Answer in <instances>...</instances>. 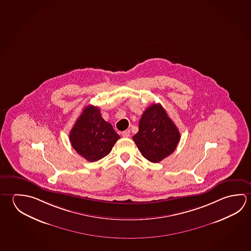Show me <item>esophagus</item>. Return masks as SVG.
<instances>
[{
  "instance_id": "obj_1",
  "label": "esophagus",
  "mask_w": 251,
  "mask_h": 251,
  "mask_svg": "<svg viewBox=\"0 0 251 251\" xmlns=\"http://www.w3.org/2000/svg\"><path fill=\"white\" fill-rule=\"evenodd\" d=\"M129 135H130V131L129 130H125V131L122 133V136H124V137H128Z\"/></svg>"
}]
</instances>
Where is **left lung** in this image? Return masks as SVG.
I'll return each mask as SVG.
<instances>
[{
    "label": "left lung",
    "instance_id": "obj_1",
    "mask_svg": "<svg viewBox=\"0 0 251 251\" xmlns=\"http://www.w3.org/2000/svg\"><path fill=\"white\" fill-rule=\"evenodd\" d=\"M180 138V132L163 106L152 104L142 115L133 141L143 157L158 163L175 151Z\"/></svg>",
    "mask_w": 251,
    "mask_h": 251
}]
</instances>
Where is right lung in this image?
<instances>
[{
	"label": "right lung",
	"instance_id": "add662e5",
	"mask_svg": "<svg viewBox=\"0 0 251 251\" xmlns=\"http://www.w3.org/2000/svg\"><path fill=\"white\" fill-rule=\"evenodd\" d=\"M120 136L102 118L97 106H87L70 132V141L77 153L90 162L109 154Z\"/></svg>",
	"mask_w": 251,
	"mask_h": 251
}]
</instances>
